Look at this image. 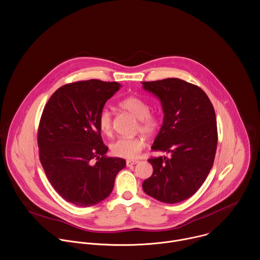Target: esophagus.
Returning <instances> with one entry per match:
<instances>
[{"instance_id": "obj_1", "label": "esophagus", "mask_w": 260, "mask_h": 260, "mask_svg": "<svg viewBox=\"0 0 260 260\" xmlns=\"http://www.w3.org/2000/svg\"><path fill=\"white\" fill-rule=\"evenodd\" d=\"M138 162H139L138 160H127V161H126V166H127V167H132V166L137 165Z\"/></svg>"}]
</instances>
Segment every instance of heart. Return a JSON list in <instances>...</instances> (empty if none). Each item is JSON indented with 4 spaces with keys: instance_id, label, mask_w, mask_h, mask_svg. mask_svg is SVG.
<instances>
[{
    "instance_id": "1",
    "label": "heart",
    "mask_w": 260,
    "mask_h": 260,
    "mask_svg": "<svg viewBox=\"0 0 260 260\" xmlns=\"http://www.w3.org/2000/svg\"><path fill=\"white\" fill-rule=\"evenodd\" d=\"M121 106L130 112L140 121V131L145 135H152L159 127V118L150 114V106L140 98L130 96L125 99ZM98 125L102 133L110 135L113 130V117L108 108H103L98 115ZM144 147V142L140 138H119L111 144L113 155L134 159Z\"/></svg>"
}]
</instances>
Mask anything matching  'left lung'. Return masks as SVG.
<instances>
[{"mask_svg":"<svg viewBox=\"0 0 260 260\" xmlns=\"http://www.w3.org/2000/svg\"><path fill=\"white\" fill-rule=\"evenodd\" d=\"M142 86L160 101L165 115L151 149L170 154L148 159L153 173L142 187L162 203H179L201 187L213 167L218 142L215 110L201 87L179 79Z\"/></svg>","mask_w":260,"mask_h":260,"instance_id":"obj_1","label":"left lung"}]
</instances>
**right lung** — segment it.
Returning <instances> with one entry per match:
<instances>
[{"instance_id": "1", "label": "right lung", "mask_w": 260, "mask_h": 260, "mask_svg": "<svg viewBox=\"0 0 260 260\" xmlns=\"http://www.w3.org/2000/svg\"><path fill=\"white\" fill-rule=\"evenodd\" d=\"M122 87L89 80L59 87L47 102L38 128L39 158L49 182L68 202L89 207L110 196L120 157H107L98 115Z\"/></svg>"}]
</instances>
